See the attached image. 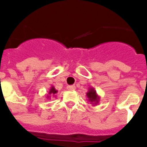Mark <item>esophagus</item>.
<instances>
[{"instance_id":"1","label":"esophagus","mask_w":147,"mask_h":147,"mask_svg":"<svg viewBox=\"0 0 147 147\" xmlns=\"http://www.w3.org/2000/svg\"><path fill=\"white\" fill-rule=\"evenodd\" d=\"M67 89L69 91H74V90H76V86L75 85H69V86H67Z\"/></svg>"}]
</instances>
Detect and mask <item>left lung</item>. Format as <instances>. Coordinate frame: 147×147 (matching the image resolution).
Masks as SVG:
<instances>
[{
	"instance_id": "left-lung-1",
	"label": "left lung",
	"mask_w": 147,
	"mask_h": 147,
	"mask_svg": "<svg viewBox=\"0 0 147 147\" xmlns=\"http://www.w3.org/2000/svg\"><path fill=\"white\" fill-rule=\"evenodd\" d=\"M86 96H87L88 100L90 102V104H92L93 106L97 105L99 103L100 96H98V94H97L96 91L94 88L91 87L88 88V92L86 93Z\"/></svg>"
}]
</instances>
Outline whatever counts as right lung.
<instances>
[{
  "label": "right lung",
  "instance_id": "1",
  "mask_svg": "<svg viewBox=\"0 0 147 147\" xmlns=\"http://www.w3.org/2000/svg\"><path fill=\"white\" fill-rule=\"evenodd\" d=\"M57 92H58V91L55 89V87H54V86H52V87L50 88V89H49L48 94H47V99H49L51 97H54V96H55V94H56Z\"/></svg>",
  "mask_w": 147,
  "mask_h": 147
}]
</instances>
